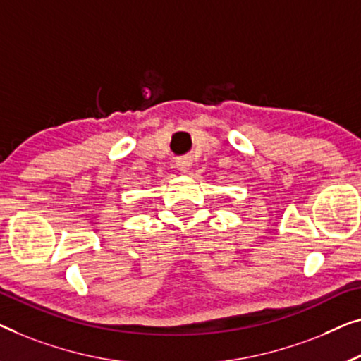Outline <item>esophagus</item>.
<instances>
[{
    "instance_id": "34e87169",
    "label": "esophagus",
    "mask_w": 361,
    "mask_h": 361,
    "mask_svg": "<svg viewBox=\"0 0 361 361\" xmlns=\"http://www.w3.org/2000/svg\"><path fill=\"white\" fill-rule=\"evenodd\" d=\"M176 166H178V170L183 171V173H186V171L191 169V160L190 159H178L176 160Z\"/></svg>"
}]
</instances>
